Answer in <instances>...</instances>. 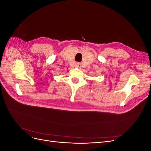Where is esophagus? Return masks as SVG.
<instances>
[{
    "instance_id": "esophagus-1",
    "label": "esophagus",
    "mask_w": 151,
    "mask_h": 151,
    "mask_svg": "<svg viewBox=\"0 0 151 151\" xmlns=\"http://www.w3.org/2000/svg\"><path fill=\"white\" fill-rule=\"evenodd\" d=\"M76 66L77 67H81V63H76Z\"/></svg>"
}]
</instances>
